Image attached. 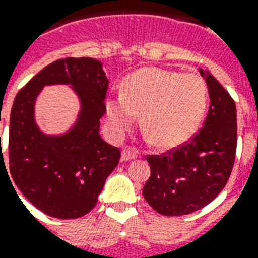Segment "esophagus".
Listing matches in <instances>:
<instances>
[{"label": "esophagus", "instance_id": "obj_1", "mask_svg": "<svg viewBox=\"0 0 258 258\" xmlns=\"http://www.w3.org/2000/svg\"><path fill=\"white\" fill-rule=\"evenodd\" d=\"M138 154H139V153H138L137 149H134V147H124L123 151H121V160H134V158H137Z\"/></svg>", "mask_w": 258, "mask_h": 258}]
</instances>
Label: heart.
<instances>
[{
    "mask_svg": "<svg viewBox=\"0 0 258 258\" xmlns=\"http://www.w3.org/2000/svg\"><path fill=\"white\" fill-rule=\"evenodd\" d=\"M208 104L206 81L196 73L143 68L123 82V94L108 98V120L124 133L141 116V127L151 143L173 147L188 141L203 120Z\"/></svg>",
    "mask_w": 258,
    "mask_h": 258,
    "instance_id": "b5f03b06",
    "label": "heart"
}]
</instances>
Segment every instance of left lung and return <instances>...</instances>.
Returning <instances> with one entry per match:
<instances>
[{
  "label": "left lung",
  "instance_id": "left-lung-1",
  "mask_svg": "<svg viewBox=\"0 0 258 258\" xmlns=\"http://www.w3.org/2000/svg\"><path fill=\"white\" fill-rule=\"evenodd\" d=\"M210 108L203 127L166 153L146 155L150 177L143 196L165 216H181L211 203L229 181L237 150V109L229 92L203 69Z\"/></svg>",
  "mask_w": 258,
  "mask_h": 258
}]
</instances>
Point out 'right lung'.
Returning a JSON list of instances; mask_svg holds the SVG:
<instances>
[{
    "instance_id": "right-lung-1",
    "label": "right lung",
    "mask_w": 258,
    "mask_h": 258,
    "mask_svg": "<svg viewBox=\"0 0 258 258\" xmlns=\"http://www.w3.org/2000/svg\"><path fill=\"white\" fill-rule=\"evenodd\" d=\"M51 83H69L82 98L76 127L62 137H47L33 120L34 98ZM108 84L96 59L64 58L46 66L16 94L9 123V170L20 192L46 215H86L119 164L120 150L100 137Z\"/></svg>"
}]
</instances>
